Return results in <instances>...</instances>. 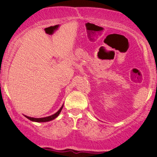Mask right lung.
Wrapping results in <instances>:
<instances>
[{"label":"right lung","mask_w":157,"mask_h":157,"mask_svg":"<svg viewBox=\"0 0 157 157\" xmlns=\"http://www.w3.org/2000/svg\"><path fill=\"white\" fill-rule=\"evenodd\" d=\"M63 105L61 106V108L60 109L58 110V111H57L55 113H54V114L51 115V116H48V117H42V118H34V117H28V116H26L25 115V117L27 119H29V120H31L32 122H48V121H51V120H55L56 117H58V115L60 114V113L61 112V111H62L63 109Z\"/></svg>","instance_id":"right-lung-1"}]
</instances>
